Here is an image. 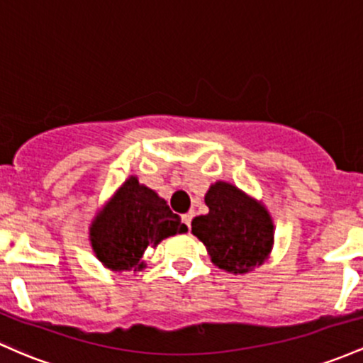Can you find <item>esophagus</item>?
Instances as JSON below:
<instances>
[{"mask_svg":"<svg viewBox=\"0 0 363 363\" xmlns=\"http://www.w3.org/2000/svg\"><path fill=\"white\" fill-rule=\"evenodd\" d=\"M192 219H194V213H192V211H190V213H186V214L182 216V221L185 223L186 226H189V230H190V225H192Z\"/></svg>","mask_w":363,"mask_h":363,"instance_id":"obj_1","label":"esophagus"}]
</instances>
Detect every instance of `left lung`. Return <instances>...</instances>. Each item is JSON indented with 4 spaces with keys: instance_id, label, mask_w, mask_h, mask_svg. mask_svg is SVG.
Instances as JSON below:
<instances>
[{
    "instance_id": "left-lung-1",
    "label": "left lung",
    "mask_w": 363,
    "mask_h": 363,
    "mask_svg": "<svg viewBox=\"0 0 363 363\" xmlns=\"http://www.w3.org/2000/svg\"><path fill=\"white\" fill-rule=\"evenodd\" d=\"M209 213L192 221V233L206 245L214 266L245 274L271 254L274 225L262 203L226 182L207 190Z\"/></svg>"
}]
</instances>
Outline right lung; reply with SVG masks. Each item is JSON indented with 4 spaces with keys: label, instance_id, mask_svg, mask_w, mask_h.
I'll return each mask as SVG.
<instances>
[{
    "label": "right lung",
    "instance_id": "add662e5",
    "mask_svg": "<svg viewBox=\"0 0 363 363\" xmlns=\"http://www.w3.org/2000/svg\"><path fill=\"white\" fill-rule=\"evenodd\" d=\"M186 230L164 199L130 177L96 216L89 235L96 257L108 269L121 272L144 269L145 252Z\"/></svg>",
    "mask_w": 363,
    "mask_h": 363
}]
</instances>
